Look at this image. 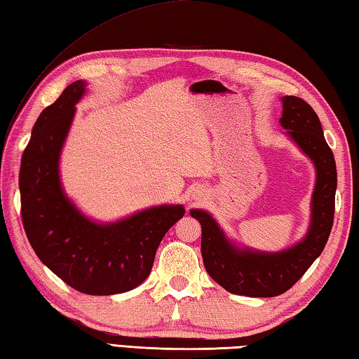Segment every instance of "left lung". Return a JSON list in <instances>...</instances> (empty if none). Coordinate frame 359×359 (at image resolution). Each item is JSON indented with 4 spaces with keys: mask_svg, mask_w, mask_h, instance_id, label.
<instances>
[{
    "mask_svg": "<svg viewBox=\"0 0 359 359\" xmlns=\"http://www.w3.org/2000/svg\"><path fill=\"white\" fill-rule=\"evenodd\" d=\"M280 124L313 160L318 170L313 193L311 226L304 241L278 254L238 249L207 212L191 210L201 222L203 266L216 283L231 294L248 297H276L286 292L314 263L328 241L334 219L338 185L334 156L325 142L319 116L297 96H285Z\"/></svg>",
    "mask_w": 359,
    "mask_h": 359,
    "instance_id": "1",
    "label": "left lung"
}]
</instances>
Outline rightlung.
<instances>
[{
  "label": "right lung",
  "instance_id": "obj_1",
  "mask_svg": "<svg viewBox=\"0 0 359 359\" xmlns=\"http://www.w3.org/2000/svg\"><path fill=\"white\" fill-rule=\"evenodd\" d=\"M86 91L76 81L41 111L21 157V219L32 249L55 276L90 296H111L142 285L163 236L182 205H160L115 224H96L77 212L62 191L59 156Z\"/></svg>",
  "mask_w": 359,
  "mask_h": 359
}]
</instances>
